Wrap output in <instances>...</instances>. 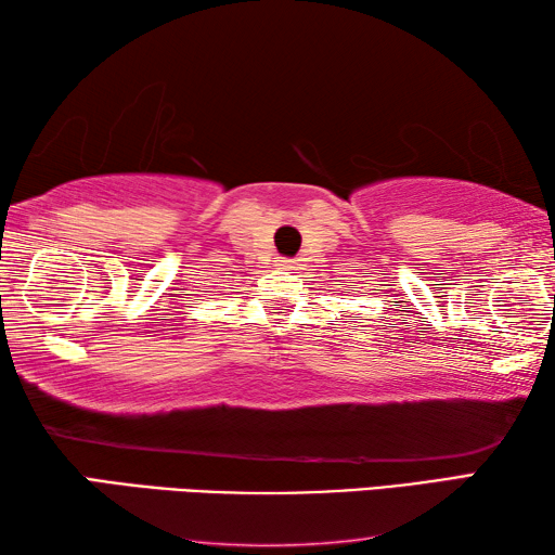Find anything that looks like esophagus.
Instances as JSON below:
<instances>
[{"label": "esophagus", "instance_id": "1", "mask_svg": "<svg viewBox=\"0 0 555 555\" xmlns=\"http://www.w3.org/2000/svg\"><path fill=\"white\" fill-rule=\"evenodd\" d=\"M276 267L284 271H291V269H296V261L294 259H276Z\"/></svg>", "mask_w": 555, "mask_h": 555}]
</instances>
